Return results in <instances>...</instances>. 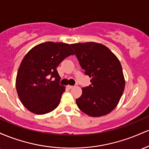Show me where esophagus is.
Segmentation results:
<instances>
[{"instance_id":"esophagus-1","label":"esophagus","mask_w":149,"mask_h":149,"mask_svg":"<svg viewBox=\"0 0 149 149\" xmlns=\"http://www.w3.org/2000/svg\"><path fill=\"white\" fill-rule=\"evenodd\" d=\"M66 88H67L68 89H71L73 88V86L72 85H67V86H66Z\"/></svg>"}]
</instances>
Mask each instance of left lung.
I'll use <instances>...</instances> for the list:
<instances>
[{"instance_id":"8db88e82","label":"left lung","mask_w":149,"mask_h":149,"mask_svg":"<svg viewBox=\"0 0 149 149\" xmlns=\"http://www.w3.org/2000/svg\"><path fill=\"white\" fill-rule=\"evenodd\" d=\"M85 75L92 78L91 85L82 88L76 99L78 108L92 117L111 112L118 104L125 88L120 62L107 47L93 42L71 44Z\"/></svg>"}]
</instances>
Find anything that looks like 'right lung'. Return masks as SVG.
Here are the masks:
<instances>
[{
    "mask_svg": "<svg viewBox=\"0 0 149 149\" xmlns=\"http://www.w3.org/2000/svg\"><path fill=\"white\" fill-rule=\"evenodd\" d=\"M73 54L69 44L53 42L39 44L26 54L18 69L16 89L29 111L42 115L58 107L65 87L59 85L57 67Z\"/></svg>",
    "mask_w": 149,
    "mask_h": 149,
    "instance_id": "add662e5",
    "label": "right lung"
}]
</instances>
